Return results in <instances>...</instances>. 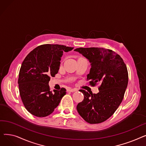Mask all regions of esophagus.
<instances>
[{"label": "esophagus", "mask_w": 146, "mask_h": 146, "mask_svg": "<svg viewBox=\"0 0 146 146\" xmlns=\"http://www.w3.org/2000/svg\"><path fill=\"white\" fill-rule=\"evenodd\" d=\"M77 90H78V89H75V88H74V89L69 88L67 90V91L68 92H76V91H77Z\"/></svg>", "instance_id": "esophagus-1"}]
</instances>
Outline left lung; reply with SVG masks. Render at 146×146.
<instances>
[{
	"label": "left lung",
	"instance_id": "8db88e82",
	"mask_svg": "<svg viewBox=\"0 0 146 146\" xmlns=\"http://www.w3.org/2000/svg\"><path fill=\"white\" fill-rule=\"evenodd\" d=\"M89 60L91 68L87 75L89 85L100 84L99 92L89 94L81 89L84 99L77 110L89 124H99L111 117L124 98L128 85L127 66L121 56L110 49L90 47L74 50Z\"/></svg>",
	"mask_w": 146,
	"mask_h": 146
}]
</instances>
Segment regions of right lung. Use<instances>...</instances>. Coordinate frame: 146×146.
<instances>
[{
	"mask_svg": "<svg viewBox=\"0 0 146 146\" xmlns=\"http://www.w3.org/2000/svg\"><path fill=\"white\" fill-rule=\"evenodd\" d=\"M73 49L63 45L44 44L31 51L23 61L18 82L19 94L25 108L33 115H49L66 95L63 88L51 91L48 83L58 72L63 51Z\"/></svg>",
	"mask_w": 146,
	"mask_h": 146,
	"instance_id": "right-lung-1",
	"label": "right lung"
}]
</instances>
